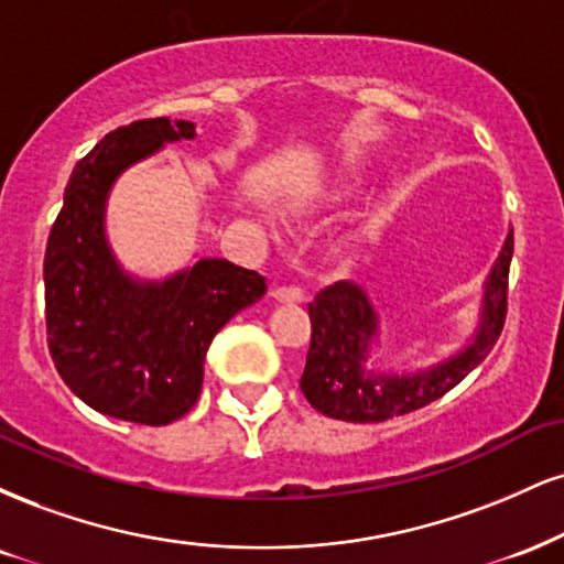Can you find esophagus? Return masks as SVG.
Returning <instances> with one entry per match:
<instances>
[{
    "instance_id": "obj_1",
    "label": "esophagus",
    "mask_w": 564,
    "mask_h": 564,
    "mask_svg": "<svg viewBox=\"0 0 564 564\" xmlns=\"http://www.w3.org/2000/svg\"><path fill=\"white\" fill-rule=\"evenodd\" d=\"M273 300L289 302V304H300V302H304V291L300 286H275L273 289Z\"/></svg>"
}]
</instances>
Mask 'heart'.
I'll return each instance as SVG.
<instances>
[{
	"label": "heart",
	"mask_w": 564,
	"mask_h": 564,
	"mask_svg": "<svg viewBox=\"0 0 564 564\" xmlns=\"http://www.w3.org/2000/svg\"><path fill=\"white\" fill-rule=\"evenodd\" d=\"M357 181H341L336 183V186H325L321 188V192H315V196H312V202L315 205H336V202H341L344 196H349L351 192H355Z\"/></svg>",
	"instance_id": "heart-1"
}]
</instances>
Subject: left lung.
Listing matches in <instances>:
<instances>
[{
  "mask_svg": "<svg viewBox=\"0 0 564 564\" xmlns=\"http://www.w3.org/2000/svg\"><path fill=\"white\" fill-rule=\"evenodd\" d=\"M512 230L501 243L484 281L478 325L470 341L429 368L393 372L368 368L378 344V310L355 281H338L310 302L312 341L302 372V391L323 415L347 423H383L436 402L484 362L507 315V278L512 262Z\"/></svg>",
  "mask_w": 564,
  "mask_h": 564,
  "instance_id": "obj_1",
  "label": "left lung"
}]
</instances>
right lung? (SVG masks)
Listing matches in <instances>:
<instances>
[{"instance_id": "obj_1", "label": "right lung", "mask_w": 564, "mask_h": 564, "mask_svg": "<svg viewBox=\"0 0 564 564\" xmlns=\"http://www.w3.org/2000/svg\"><path fill=\"white\" fill-rule=\"evenodd\" d=\"M196 139L188 120H135L73 167L44 257L46 341L59 378L91 410L167 425L196 404L205 357L236 312L262 300L264 278L217 257L147 281L107 239V199L135 162Z\"/></svg>"}]
</instances>
